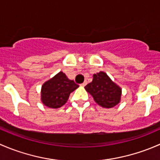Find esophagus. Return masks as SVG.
I'll use <instances>...</instances> for the list:
<instances>
[{"label":"esophagus","instance_id":"esophagus-1","mask_svg":"<svg viewBox=\"0 0 160 160\" xmlns=\"http://www.w3.org/2000/svg\"><path fill=\"white\" fill-rule=\"evenodd\" d=\"M87 85V81H84L83 82V83H81V84H80V86L81 87H85Z\"/></svg>","mask_w":160,"mask_h":160}]
</instances>
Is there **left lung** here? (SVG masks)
Masks as SVG:
<instances>
[{
    "label": "left lung",
    "instance_id": "8db88e82",
    "mask_svg": "<svg viewBox=\"0 0 160 160\" xmlns=\"http://www.w3.org/2000/svg\"><path fill=\"white\" fill-rule=\"evenodd\" d=\"M85 90L102 108H111L121 102L122 88L103 71L93 74V80L85 87Z\"/></svg>",
    "mask_w": 160,
    "mask_h": 160
}]
</instances>
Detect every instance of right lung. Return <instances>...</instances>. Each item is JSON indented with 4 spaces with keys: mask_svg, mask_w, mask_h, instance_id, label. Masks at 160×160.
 Instances as JSON below:
<instances>
[{
    "mask_svg": "<svg viewBox=\"0 0 160 160\" xmlns=\"http://www.w3.org/2000/svg\"><path fill=\"white\" fill-rule=\"evenodd\" d=\"M79 88L60 71L45 82L41 89V101L49 108H59L68 101L70 93Z\"/></svg>",
    "mask_w": 160,
    "mask_h": 160,
    "instance_id": "add662e5",
    "label": "right lung"
}]
</instances>
